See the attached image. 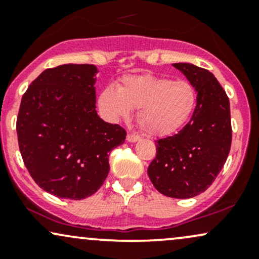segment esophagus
Wrapping results in <instances>:
<instances>
[{"label":"esophagus","mask_w":259,"mask_h":259,"mask_svg":"<svg viewBox=\"0 0 259 259\" xmlns=\"http://www.w3.org/2000/svg\"><path fill=\"white\" fill-rule=\"evenodd\" d=\"M139 136L138 135H135V134H127V136H126V140H127V142H136V141H139Z\"/></svg>","instance_id":"1"}]
</instances>
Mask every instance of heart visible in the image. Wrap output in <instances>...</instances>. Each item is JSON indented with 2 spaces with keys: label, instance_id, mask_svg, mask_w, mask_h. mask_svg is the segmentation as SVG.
<instances>
[{
  "label": "heart",
  "instance_id": "1",
  "mask_svg": "<svg viewBox=\"0 0 259 259\" xmlns=\"http://www.w3.org/2000/svg\"><path fill=\"white\" fill-rule=\"evenodd\" d=\"M197 92L187 80H170L152 74L126 75L117 89L106 88L99 107L107 119L127 118L139 109L138 121L151 136H168L180 130L191 118Z\"/></svg>",
  "mask_w": 259,
  "mask_h": 259
}]
</instances>
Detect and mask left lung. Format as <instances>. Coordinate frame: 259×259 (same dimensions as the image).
<instances>
[{"label": "left lung", "mask_w": 259, "mask_h": 259, "mask_svg": "<svg viewBox=\"0 0 259 259\" xmlns=\"http://www.w3.org/2000/svg\"><path fill=\"white\" fill-rule=\"evenodd\" d=\"M197 92L191 119L179 133L156 141L157 156L147 174L162 195L191 198L212 185L231 146L230 103L224 89L207 69L174 63Z\"/></svg>", "instance_id": "obj_1"}]
</instances>
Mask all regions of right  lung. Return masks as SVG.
<instances>
[{"label":"right lung","instance_id":"obj_1","mask_svg":"<svg viewBox=\"0 0 259 259\" xmlns=\"http://www.w3.org/2000/svg\"><path fill=\"white\" fill-rule=\"evenodd\" d=\"M94 64H63L44 70L22 97L18 144L26 169L41 189L82 200L102 186L109 152L126 132L96 112Z\"/></svg>","mask_w":259,"mask_h":259}]
</instances>
